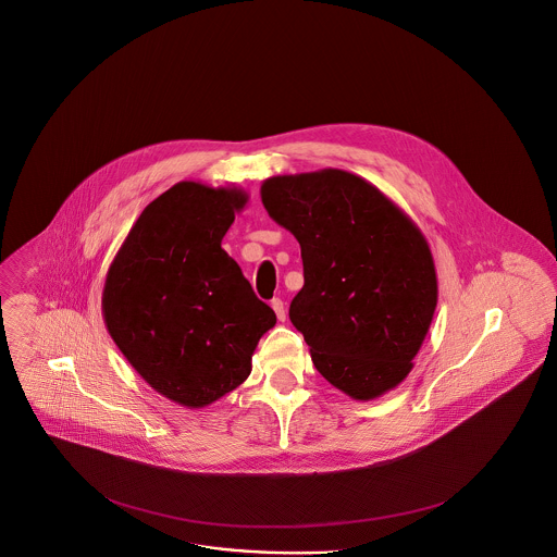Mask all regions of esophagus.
Here are the masks:
<instances>
[{
	"mask_svg": "<svg viewBox=\"0 0 557 557\" xmlns=\"http://www.w3.org/2000/svg\"><path fill=\"white\" fill-rule=\"evenodd\" d=\"M272 308H274V312H276L278 321H285L287 312H285V301H283L281 297H274V299H272Z\"/></svg>",
	"mask_w": 557,
	"mask_h": 557,
	"instance_id": "34e87169",
	"label": "esophagus"
}]
</instances>
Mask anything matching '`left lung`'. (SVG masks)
<instances>
[{
	"instance_id": "8db88e82",
	"label": "left lung",
	"mask_w": 557,
	"mask_h": 557,
	"mask_svg": "<svg viewBox=\"0 0 557 557\" xmlns=\"http://www.w3.org/2000/svg\"><path fill=\"white\" fill-rule=\"evenodd\" d=\"M268 215L301 247L289 319L324 380L373 400L409 375L438 304L430 245L377 186L344 170L272 176Z\"/></svg>"
}]
</instances>
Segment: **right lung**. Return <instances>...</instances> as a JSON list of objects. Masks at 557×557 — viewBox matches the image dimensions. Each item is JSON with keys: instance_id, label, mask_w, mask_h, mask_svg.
<instances>
[{"instance_id": "add662e5", "label": "right lung", "mask_w": 557, "mask_h": 557, "mask_svg": "<svg viewBox=\"0 0 557 557\" xmlns=\"http://www.w3.org/2000/svg\"><path fill=\"white\" fill-rule=\"evenodd\" d=\"M240 188L177 182L140 213L107 272L104 324L161 396L203 409L251 373L276 324L222 238L247 206Z\"/></svg>"}]
</instances>
